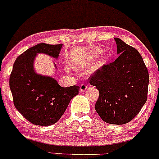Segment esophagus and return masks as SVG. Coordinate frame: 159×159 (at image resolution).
Here are the masks:
<instances>
[{"label": "esophagus", "mask_w": 159, "mask_h": 159, "mask_svg": "<svg viewBox=\"0 0 159 159\" xmlns=\"http://www.w3.org/2000/svg\"><path fill=\"white\" fill-rule=\"evenodd\" d=\"M87 89V85L84 84H82L81 87H80V90H81V92H84V91H85Z\"/></svg>", "instance_id": "esophagus-1"}]
</instances>
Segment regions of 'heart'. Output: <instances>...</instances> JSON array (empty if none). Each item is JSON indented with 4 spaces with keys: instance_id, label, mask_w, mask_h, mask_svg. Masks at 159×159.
<instances>
[{
    "instance_id": "heart-1",
    "label": "heart",
    "mask_w": 159,
    "mask_h": 159,
    "mask_svg": "<svg viewBox=\"0 0 159 159\" xmlns=\"http://www.w3.org/2000/svg\"><path fill=\"white\" fill-rule=\"evenodd\" d=\"M102 53V50L99 48H95L90 50V52L87 53L86 55L84 57L81 62L78 63L76 62V66L77 67H87V66L90 65L93 60H94L96 57H98L99 54Z\"/></svg>"
}]
</instances>
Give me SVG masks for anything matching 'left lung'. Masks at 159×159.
Wrapping results in <instances>:
<instances>
[{
    "label": "left lung",
    "mask_w": 159,
    "mask_h": 159,
    "mask_svg": "<svg viewBox=\"0 0 159 159\" xmlns=\"http://www.w3.org/2000/svg\"><path fill=\"white\" fill-rule=\"evenodd\" d=\"M118 57L89 78L99 91L95 109L105 123H128L147 102L149 72L138 50L114 38Z\"/></svg>",
    "instance_id": "1"
}]
</instances>
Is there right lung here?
<instances>
[{"mask_svg":"<svg viewBox=\"0 0 159 159\" xmlns=\"http://www.w3.org/2000/svg\"><path fill=\"white\" fill-rule=\"evenodd\" d=\"M62 44L40 43L16 58L10 77V87L16 108L29 122L48 126L58 121L79 87H62L54 78L36 73L34 61L39 53L57 58Z\"/></svg>","mask_w":159,"mask_h":159,"instance_id":"add662e5","label":"right lung"}]
</instances>
